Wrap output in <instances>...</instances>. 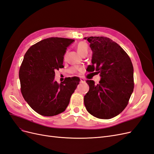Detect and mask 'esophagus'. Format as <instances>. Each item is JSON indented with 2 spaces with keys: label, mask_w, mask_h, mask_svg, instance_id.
<instances>
[{
  "label": "esophagus",
  "mask_w": 154,
  "mask_h": 154,
  "mask_svg": "<svg viewBox=\"0 0 154 154\" xmlns=\"http://www.w3.org/2000/svg\"><path fill=\"white\" fill-rule=\"evenodd\" d=\"M80 81L82 82H85V79L83 78H80Z\"/></svg>",
  "instance_id": "esophagus-1"
}]
</instances>
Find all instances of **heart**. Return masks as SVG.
<instances>
[{
  "instance_id": "heart-1",
  "label": "heart",
  "mask_w": 154,
  "mask_h": 154,
  "mask_svg": "<svg viewBox=\"0 0 154 154\" xmlns=\"http://www.w3.org/2000/svg\"><path fill=\"white\" fill-rule=\"evenodd\" d=\"M77 50L78 53L82 55H84L87 54L88 51V44L85 42H80L77 45ZM66 57V56H65ZM80 68L78 67H72L69 69V71L71 74H75L77 73L78 71H80Z\"/></svg>"
}]
</instances>
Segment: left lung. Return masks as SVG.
I'll list each match as a JSON object with an SVG mask.
<instances>
[{"label":"left lung","mask_w":154,"mask_h":154,"mask_svg":"<svg viewBox=\"0 0 154 154\" xmlns=\"http://www.w3.org/2000/svg\"><path fill=\"white\" fill-rule=\"evenodd\" d=\"M84 38L90 43L93 53L87 71L100 73L101 77L97 85L93 80H87L89 91L84 96L85 108L96 118L111 119L125 109L134 91L132 63L123 49L109 38Z\"/></svg>","instance_id":"8db88e82"}]
</instances>
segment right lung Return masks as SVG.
<instances>
[{
    "instance_id": "right-lung-1",
    "label": "right lung",
    "mask_w": 154,
    "mask_h": 154,
    "mask_svg": "<svg viewBox=\"0 0 154 154\" xmlns=\"http://www.w3.org/2000/svg\"><path fill=\"white\" fill-rule=\"evenodd\" d=\"M73 39L51 37L32 45L26 53L19 70L20 91L36 112L53 116L63 112L79 83L67 78L54 81L55 70L63 68V56Z\"/></svg>"
}]
</instances>
